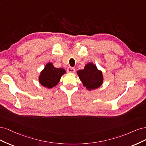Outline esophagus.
Segmentation results:
<instances>
[{
	"instance_id": "esophagus-1",
	"label": "esophagus",
	"mask_w": 146,
	"mask_h": 146,
	"mask_svg": "<svg viewBox=\"0 0 146 146\" xmlns=\"http://www.w3.org/2000/svg\"><path fill=\"white\" fill-rule=\"evenodd\" d=\"M67 72L68 73H74L75 72V68H73V67H70L67 68Z\"/></svg>"
}]
</instances>
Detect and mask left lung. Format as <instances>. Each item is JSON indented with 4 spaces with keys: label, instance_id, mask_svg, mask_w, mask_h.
Wrapping results in <instances>:
<instances>
[{
    "label": "left lung",
    "instance_id": "8db88e82",
    "mask_svg": "<svg viewBox=\"0 0 146 146\" xmlns=\"http://www.w3.org/2000/svg\"><path fill=\"white\" fill-rule=\"evenodd\" d=\"M77 73L83 86L87 90H94L100 87L103 82L102 73L99 70L95 65L90 62L83 70H78Z\"/></svg>",
    "mask_w": 146,
    "mask_h": 146
}]
</instances>
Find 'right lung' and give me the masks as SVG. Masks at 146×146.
Segmentation results:
<instances>
[{
    "instance_id": "right-lung-1",
    "label": "right lung",
    "mask_w": 146,
    "mask_h": 146,
    "mask_svg": "<svg viewBox=\"0 0 146 146\" xmlns=\"http://www.w3.org/2000/svg\"><path fill=\"white\" fill-rule=\"evenodd\" d=\"M65 73L64 68H58L53 66L51 62L46 64L39 77V83L42 86L48 88L56 86L59 82L61 76Z\"/></svg>"
}]
</instances>
